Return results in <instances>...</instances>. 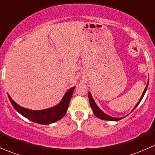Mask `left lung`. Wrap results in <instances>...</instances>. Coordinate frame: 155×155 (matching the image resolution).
Returning a JSON list of instances; mask_svg holds the SVG:
<instances>
[{
	"mask_svg": "<svg viewBox=\"0 0 155 155\" xmlns=\"http://www.w3.org/2000/svg\"><path fill=\"white\" fill-rule=\"evenodd\" d=\"M148 82H149V80H148V82H147L146 87H145V90H144L143 93H142V96H141L140 99H139V102H138L137 104L135 105V107L133 108V109L132 110L131 112L133 111V110L135 109V108H136V107L138 106V105L140 103L141 100H142V98H143L144 95H145V92H146V90H147V88H148ZM88 97H89V102H90V106H91L92 110H93V114H94V115L96 116V117H97L98 118L102 119V120H110V121H117V120H121V119H123L124 117H126V116H125V117H111V116L108 115V114H105V113L103 111H102V110H101L100 108H99V106L96 105V103L95 102L94 99H93V96H92L91 93H90V92H88ZM131 112H130V113H131Z\"/></svg>",
	"mask_w": 155,
	"mask_h": 155,
	"instance_id": "1",
	"label": "left lung"
}]
</instances>
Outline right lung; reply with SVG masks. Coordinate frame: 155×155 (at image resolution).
Segmentation results:
<instances>
[{
	"label": "right lung",
	"instance_id": "add662e5",
	"mask_svg": "<svg viewBox=\"0 0 155 155\" xmlns=\"http://www.w3.org/2000/svg\"><path fill=\"white\" fill-rule=\"evenodd\" d=\"M74 88L75 87H73L66 91L57 105L42 110H31L23 108L13 101L9 94L8 97L13 108L23 117L39 124H50L62 119L66 114Z\"/></svg>",
	"mask_w": 155,
	"mask_h": 155
}]
</instances>
